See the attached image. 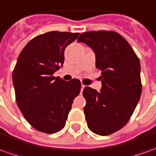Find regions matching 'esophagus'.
<instances>
[{"mask_svg": "<svg viewBox=\"0 0 156 156\" xmlns=\"http://www.w3.org/2000/svg\"><path fill=\"white\" fill-rule=\"evenodd\" d=\"M85 88V85L82 84L81 85V93L83 92V88Z\"/></svg>", "mask_w": 156, "mask_h": 156, "instance_id": "obj_1", "label": "esophagus"}]
</instances>
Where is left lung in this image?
Segmentation results:
<instances>
[{"instance_id": "obj_1", "label": "left lung", "mask_w": 156, "mask_h": 156, "mask_svg": "<svg viewBox=\"0 0 156 156\" xmlns=\"http://www.w3.org/2000/svg\"><path fill=\"white\" fill-rule=\"evenodd\" d=\"M78 42L95 53L96 68L101 71L100 92L85 87L83 108L88 129L108 135L127 124L140 98V62L125 39L112 31L82 33Z\"/></svg>"}]
</instances>
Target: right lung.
<instances>
[{
	"mask_svg": "<svg viewBox=\"0 0 156 156\" xmlns=\"http://www.w3.org/2000/svg\"><path fill=\"white\" fill-rule=\"evenodd\" d=\"M79 33L54 31L36 37L21 51L12 73L16 101L37 130L53 134L65 126L80 93L77 78L64 81L53 73L62 67L65 48Z\"/></svg>",
	"mask_w": 156,
	"mask_h": 156,
	"instance_id": "1",
	"label": "right lung"
}]
</instances>
